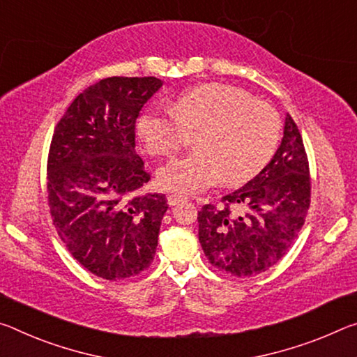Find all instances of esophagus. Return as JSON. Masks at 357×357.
Returning a JSON list of instances; mask_svg holds the SVG:
<instances>
[{
    "mask_svg": "<svg viewBox=\"0 0 357 357\" xmlns=\"http://www.w3.org/2000/svg\"><path fill=\"white\" fill-rule=\"evenodd\" d=\"M185 199H186L185 196H178V195H169V196H167V204H169V206H175V204L182 202V201H185Z\"/></svg>",
    "mask_w": 357,
    "mask_h": 357,
    "instance_id": "1",
    "label": "esophagus"
}]
</instances>
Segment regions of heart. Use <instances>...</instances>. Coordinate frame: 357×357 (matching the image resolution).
I'll return each instance as SVG.
<instances>
[{
	"label": "heart",
	"instance_id": "heart-1",
	"mask_svg": "<svg viewBox=\"0 0 357 357\" xmlns=\"http://www.w3.org/2000/svg\"><path fill=\"white\" fill-rule=\"evenodd\" d=\"M196 134L197 150L175 158L158 171L167 190L199 192L218 183H241L266 166L280 139L275 109L256 101L247 90L227 84H204L175 99L172 110L149 109L137 132L147 153L171 156Z\"/></svg>",
	"mask_w": 357,
	"mask_h": 357
}]
</instances>
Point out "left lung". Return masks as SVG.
Returning <instances> with one entry per match:
<instances>
[{
    "label": "left lung",
    "mask_w": 357,
    "mask_h": 357,
    "mask_svg": "<svg viewBox=\"0 0 357 357\" xmlns=\"http://www.w3.org/2000/svg\"><path fill=\"white\" fill-rule=\"evenodd\" d=\"M312 178L299 128L286 115L282 144L271 162L218 204L197 213L207 259L234 277L275 266L296 241L310 207Z\"/></svg>",
    "instance_id": "8db88e82"
}]
</instances>
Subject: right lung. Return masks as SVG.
Segmentation results:
<instances>
[{
  "mask_svg": "<svg viewBox=\"0 0 357 357\" xmlns=\"http://www.w3.org/2000/svg\"><path fill=\"white\" fill-rule=\"evenodd\" d=\"M156 77H107L74 99L58 121L47 160L52 220L64 247L110 282L149 268L165 195L140 192L150 180L136 153V120L161 89Z\"/></svg>",
  "mask_w": 357,
  "mask_h": 357,
  "instance_id": "obj_1",
  "label": "right lung"
}]
</instances>
